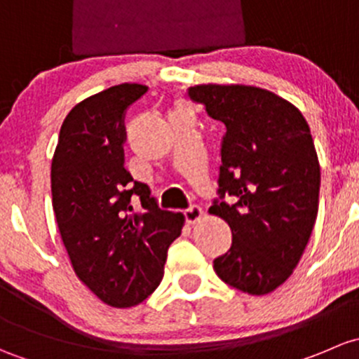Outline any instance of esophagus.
<instances>
[{
    "instance_id": "obj_1",
    "label": "esophagus",
    "mask_w": 359,
    "mask_h": 359,
    "mask_svg": "<svg viewBox=\"0 0 359 359\" xmlns=\"http://www.w3.org/2000/svg\"><path fill=\"white\" fill-rule=\"evenodd\" d=\"M202 216H204V210H202L198 205H191L184 210V219H187L190 224H195L197 221H201Z\"/></svg>"
}]
</instances>
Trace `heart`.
<instances>
[{
    "instance_id": "b5f03b06",
    "label": "heart",
    "mask_w": 359,
    "mask_h": 359,
    "mask_svg": "<svg viewBox=\"0 0 359 359\" xmlns=\"http://www.w3.org/2000/svg\"><path fill=\"white\" fill-rule=\"evenodd\" d=\"M178 112H188V110L184 109V107H180V109H178Z\"/></svg>"
}]
</instances>
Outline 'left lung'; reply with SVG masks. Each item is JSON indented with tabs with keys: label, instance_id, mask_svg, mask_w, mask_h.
<instances>
[{
	"label": "left lung",
	"instance_id": "left-lung-1",
	"mask_svg": "<svg viewBox=\"0 0 359 359\" xmlns=\"http://www.w3.org/2000/svg\"><path fill=\"white\" fill-rule=\"evenodd\" d=\"M188 97L221 136L219 197L209 212L230 224L233 240L214 271L247 294H269L292 275L316 221L320 164L309 126L292 103L256 86L201 84Z\"/></svg>",
	"mask_w": 359,
	"mask_h": 359
}]
</instances>
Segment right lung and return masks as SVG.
I'll return each instance as SVG.
<instances>
[{
  "label": "right lung",
  "instance_id": "right-lung-1",
  "mask_svg": "<svg viewBox=\"0 0 359 359\" xmlns=\"http://www.w3.org/2000/svg\"><path fill=\"white\" fill-rule=\"evenodd\" d=\"M147 90L124 83L77 103L51 161L55 217L74 271L112 308L140 304L157 289L184 223L183 214L158 209L124 168L126 110Z\"/></svg>",
  "mask_w": 359,
  "mask_h": 359
}]
</instances>
